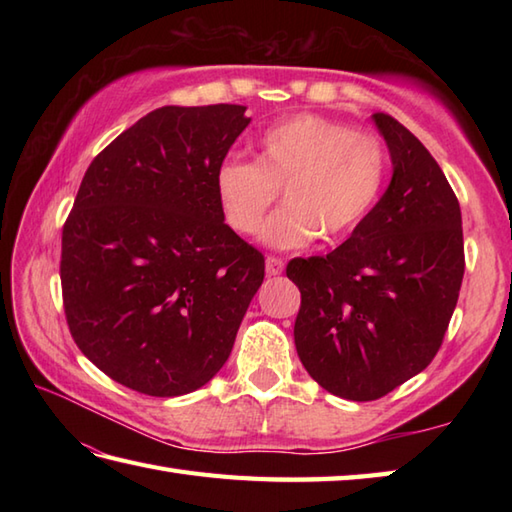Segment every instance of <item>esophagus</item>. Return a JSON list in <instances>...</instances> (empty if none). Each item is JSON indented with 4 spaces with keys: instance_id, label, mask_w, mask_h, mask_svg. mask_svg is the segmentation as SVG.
<instances>
[{
    "instance_id": "1",
    "label": "esophagus",
    "mask_w": 512,
    "mask_h": 512,
    "mask_svg": "<svg viewBox=\"0 0 512 512\" xmlns=\"http://www.w3.org/2000/svg\"><path fill=\"white\" fill-rule=\"evenodd\" d=\"M266 273L270 275V277H277V275H281L284 273V262H281L279 257H266Z\"/></svg>"
}]
</instances>
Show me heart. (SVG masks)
Returning <instances> with one entry per match:
<instances>
[{
    "instance_id": "obj_1",
    "label": "heart",
    "mask_w": 512,
    "mask_h": 512,
    "mask_svg": "<svg viewBox=\"0 0 512 512\" xmlns=\"http://www.w3.org/2000/svg\"><path fill=\"white\" fill-rule=\"evenodd\" d=\"M389 176L385 143L374 132L334 118L297 114L270 125L257 140V160L226 158L215 171V193L226 224L262 237L273 248H303L321 237L339 242L372 213Z\"/></svg>"
}]
</instances>
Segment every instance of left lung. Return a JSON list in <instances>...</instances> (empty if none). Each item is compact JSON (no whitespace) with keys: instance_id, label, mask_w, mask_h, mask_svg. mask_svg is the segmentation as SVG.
Returning <instances> with one entry per match:
<instances>
[{"instance_id":"left-lung-1","label":"left lung","mask_w":512,"mask_h":512,"mask_svg":"<svg viewBox=\"0 0 512 512\" xmlns=\"http://www.w3.org/2000/svg\"><path fill=\"white\" fill-rule=\"evenodd\" d=\"M372 121L394 167L383 198L339 248L286 268L301 292L303 367L356 402L383 398L433 361L464 277L462 213L440 165L396 118Z\"/></svg>"}]
</instances>
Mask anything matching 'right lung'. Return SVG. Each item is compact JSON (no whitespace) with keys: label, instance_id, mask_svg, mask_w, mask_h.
Wrapping results in <instances>:
<instances>
[{"label":"right lung","instance_id":"add662e5","mask_svg":"<svg viewBox=\"0 0 512 512\" xmlns=\"http://www.w3.org/2000/svg\"><path fill=\"white\" fill-rule=\"evenodd\" d=\"M244 105H165L92 160L61 237L74 343L116 383L182 396L220 372L264 281V255L224 222L215 171Z\"/></svg>","mask_w":512,"mask_h":512}]
</instances>
